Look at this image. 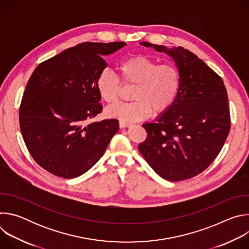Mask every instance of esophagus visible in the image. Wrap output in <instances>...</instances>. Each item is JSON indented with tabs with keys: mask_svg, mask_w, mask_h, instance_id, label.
<instances>
[{
	"mask_svg": "<svg viewBox=\"0 0 249 249\" xmlns=\"http://www.w3.org/2000/svg\"><path fill=\"white\" fill-rule=\"evenodd\" d=\"M119 127H120L121 129L128 128V127H130V124H129V123H126V122H124V121H120V122H119Z\"/></svg>",
	"mask_w": 249,
	"mask_h": 249,
	"instance_id": "obj_1",
	"label": "esophagus"
}]
</instances>
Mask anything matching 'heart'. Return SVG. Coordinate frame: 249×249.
Returning a JSON list of instances; mask_svg holds the SVG:
<instances>
[{
	"instance_id": "obj_1",
	"label": "heart",
	"mask_w": 249,
	"mask_h": 249,
	"mask_svg": "<svg viewBox=\"0 0 249 249\" xmlns=\"http://www.w3.org/2000/svg\"><path fill=\"white\" fill-rule=\"evenodd\" d=\"M119 71L124 82L136 84L132 93L135 100L107 108L109 117L126 123L145 119L153 111L156 114L166 111L178 94L180 74L172 64H159L150 57L136 55L122 61ZM96 89L106 103L116 102L120 89L118 78L110 70H103L96 79Z\"/></svg>"
}]
</instances>
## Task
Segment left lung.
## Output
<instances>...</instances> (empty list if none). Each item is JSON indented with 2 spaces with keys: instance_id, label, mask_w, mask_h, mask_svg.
Here are the masks:
<instances>
[{
  "instance_id": "1",
  "label": "left lung",
  "mask_w": 249,
  "mask_h": 249,
  "mask_svg": "<svg viewBox=\"0 0 249 249\" xmlns=\"http://www.w3.org/2000/svg\"><path fill=\"white\" fill-rule=\"evenodd\" d=\"M174 61L180 89L170 107L155 122L138 148L163 179L180 181L201 173L221 152L231 128L229 98L223 80L195 54L181 46L141 42Z\"/></svg>"
}]
</instances>
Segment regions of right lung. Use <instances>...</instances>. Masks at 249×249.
Wrapping results in <instances>:
<instances>
[{"label": "right lung", "mask_w": 249, "mask_h": 249, "mask_svg": "<svg viewBox=\"0 0 249 249\" xmlns=\"http://www.w3.org/2000/svg\"><path fill=\"white\" fill-rule=\"evenodd\" d=\"M125 42H84L39 64L19 107L24 143L41 167L75 178L102 157L119 130L117 119L86 124L102 110L96 79L107 67L103 56Z\"/></svg>", "instance_id": "right-lung-1"}]
</instances>
